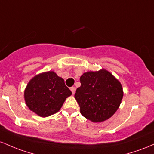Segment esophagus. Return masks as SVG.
Returning a JSON list of instances; mask_svg holds the SVG:
<instances>
[{"mask_svg": "<svg viewBox=\"0 0 154 154\" xmlns=\"http://www.w3.org/2000/svg\"><path fill=\"white\" fill-rule=\"evenodd\" d=\"M75 90H76V89H75V87H74V86H72V87H70V91H72V94H75Z\"/></svg>", "mask_w": 154, "mask_h": 154, "instance_id": "1", "label": "esophagus"}]
</instances>
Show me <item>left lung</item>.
<instances>
[{"label": "left lung", "mask_w": 154, "mask_h": 154, "mask_svg": "<svg viewBox=\"0 0 154 154\" xmlns=\"http://www.w3.org/2000/svg\"><path fill=\"white\" fill-rule=\"evenodd\" d=\"M80 82L75 98L85 118L101 122L114 114L123 97V89L110 72L105 70L85 72Z\"/></svg>", "instance_id": "1"}]
</instances>
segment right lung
I'll return each instance as SVG.
<instances>
[{"label":"right lung","mask_w":154,"mask_h":154,"mask_svg":"<svg viewBox=\"0 0 154 154\" xmlns=\"http://www.w3.org/2000/svg\"><path fill=\"white\" fill-rule=\"evenodd\" d=\"M72 94L64 79L53 71L36 75L30 81L25 91V100L30 110L41 117L57 113L65 99Z\"/></svg>","instance_id":"add662e5"}]
</instances>
